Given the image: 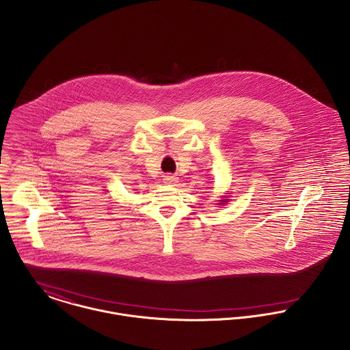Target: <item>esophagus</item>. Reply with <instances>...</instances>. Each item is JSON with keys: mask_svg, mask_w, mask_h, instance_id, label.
Returning a JSON list of instances; mask_svg holds the SVG:
<instances>
[{"mask_svg": "<svg viewBox=\"0 0 350 350\" xmlns=\"http://www.w3.org/2000/svg\"><path fill=\"white\" fill-rule=\"evenodd\" d=\"M163 180H164V183H167V185H175V183H178V178H176L175 175H171V174L165 175Z\"/></svg>", "mask_w": 350, "mask_h": 350, "instance_id": "1", "label": "esophagus"}]
</instances>
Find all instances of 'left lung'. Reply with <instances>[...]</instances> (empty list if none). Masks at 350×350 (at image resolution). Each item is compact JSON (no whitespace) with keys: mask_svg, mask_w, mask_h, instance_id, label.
Returning <instances> with one entry per match:
<instances>
[{"mask_svg":"<svg viewBox=\"0 0 350 350\" xmlns=\"http://www.w3.org/2000/svg\"><path fill=\"white\" fill-rule=\"evenodd\" d=\"M226 200H218V202H219V203H218V204H222V203H225V202H226Z\"/></svg>","mask_w":350,"mask_h":350,"instance_id":"left-lung-1","label":"left lung"}]
</instances>
